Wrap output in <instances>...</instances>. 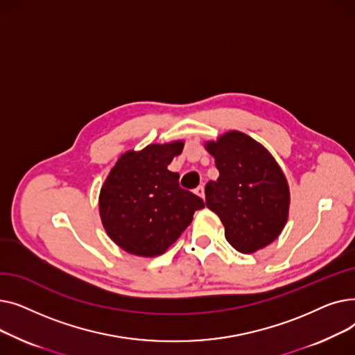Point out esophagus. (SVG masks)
<instances>
[{"label": "esophagus", "mask_w": 355, "mask_h": 355, "mask_svg": "<svg viewBox=\"0 0 355 355\" xmlns=\"http://www.w3.org/2000/svg\"><path fill=\"white\" fill-rule=\"evenodd\" d=\"M196 194L201 198H204V185H198V187L196 189Z\"/></svg>", "instance_id": "obj_1"}]
</instances>
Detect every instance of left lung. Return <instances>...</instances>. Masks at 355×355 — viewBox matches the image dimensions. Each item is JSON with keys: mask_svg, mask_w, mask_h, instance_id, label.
<instances>
[{"mask_svg": "<svg viewBox=\"0 0 355 355\" xmlns=\"http://www.w3.org/2000/svg\"><path fill=\"white\" fill-rule=\"evenodd\" d=\"M220 173L206 185V204L225 226L229 243L240 253L269 246L289 214V185L268 149L249 135L230 130L206 142Z\"/></svg>", "mask_w": 355, "mask_h": 355, "instance_id": "1", "label": "left lung"}]
</instances>
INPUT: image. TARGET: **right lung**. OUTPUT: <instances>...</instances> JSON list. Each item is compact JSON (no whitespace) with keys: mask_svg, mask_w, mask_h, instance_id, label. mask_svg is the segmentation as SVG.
I'll list each match as a JSON object with an SVG mask.
<instances>
[{"mask_svg":"<svg viewBox=\"0 0 355 355\" xmlns=\"http://www.w3.org/2000/svg\"><path fill=\"white\" fill-rule=\"evenodd\" d=\"M184 141L151 144L119 157L99 194V213L107 236L130 254H162L190 226L204 201L180 187L168 170Z\"/></svg>","mask_w":355,"mask_h":355,"instance_id":"1","label":"right lung"}]
</instances>
